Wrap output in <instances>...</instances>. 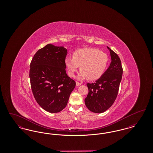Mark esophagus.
<instances>
[{
	"label": "esophagus",
	"mask_w": 153,
	"mask_h": 153,
	"mask_svg": "<svg viewBox=\"0 0 153 153\" xmlns=\"http://www.w3.org/2000/svg\"><path fill=\"white\" fill-rule=\"evenodd\" d=\"M82 84L81 83H80V82H77V81H76V85L77 86H80V85H81Z\"/></svg>",
	"instance_id": "esophagus-1"
}]
</instances>
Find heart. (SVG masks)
Instances as JSON below:
<instances>
[{"label": "heart", "mask_w": 153, "mask_h": 153, "mask_svg": "<svg viewBox=\"0 0 153 153\" xmlns=\"http://www.w3.org/2000/svg\"><path fill=\"white\" fill-rule=\"evenodd\" d=\"M108 62L107 54L95 48H82L74 51L73 58L67 57L65 64L68 73L74 77L79 69L80 80L87 79L92 81L99 79L104 73Z\"/></svg>", "instance_id": "b5f03b06"}]
</instances>
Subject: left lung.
<instances>
[{"label": "left lung", "mask_w": 153, "mask_h": 153, "mask_svg": "<svg viewBox=\"0 0 153 153\" xmlns=\"http://www.w3.org/2000/svg\"><path fill=\"white\" fill-rule=\"evenodd\" d=\"M111 62L102 77L94 83H87L88 94L85 99L88 109L95 113H102L115 102L122 80L123 68L120 59L108 46Z\"/></svg>", "instance_id": "1"}]
</instances>
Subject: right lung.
Instances as JSON below:
<instances>
[{
	"label": "right lung",
	"instance_id": "1",
	"mask_svg": "<svg viewBox=\"0 0 153 153\" xmlns=\"http://www.w3.org/2000/svg\"><path fill=\"white\" fill-rule=\"evenodd\" d=\"M67 49L46 45L36 51L30 65L31 88L38 104L45 111L57 113L65 108L76 82L66 73Z\"/></svg>",
	"mask_w": 153,
	"mask_h": 153
}]
</instances>
